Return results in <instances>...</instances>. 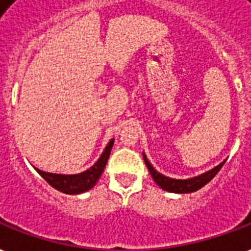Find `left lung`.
Masks as SVG:
<instances>
[{"label":"left lung","mask_w":251,"mask_h":251,"mask_svg":"<svg viewBox=\"0 0 251 251\" xmlns=\"http://www.w3.org/2000/svg\"><path fill=\"white\" fill-rule=\"evenodd\" d=\"M144 161H145V165H147L148 170L151 173V176L154 179L158 186H160L162 190H166L169 192H176V194H186V192H194L196 190H199L203 186L208 183L209 180L212 179L213 176H216L217 173L220 172V169L223 168V165L225 164L221 162L220 165H217L216 168L209 170V172L204 173L199 176H195V178H190V179H173V178H169V176H165L162 174L157 172L156 169L153 168L151 162L148 161V158L144 154Z\"/></svg>","instance_id":"left-lung-1"}]
</instances>
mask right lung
Segmentation results:
<instances>
[{"mask_svg": "<svg viewBox=\"0 0 251 251\" xmlns=\"http://www.w3.org/2000/svg\"><path fill=\"white\" fill-rule=\"evenodd\" d=\"M112 145H114V140H111L108 145L104 149V152L102 153V156L89 170L79 174H75V176H63V174H52V173L42 172L36 169V172L44 178V179L51 184L52 187H55L56 190L64 192V194H81L87 190H90L91 187H94L95 183L98 182V179L102 176L106 164H107L108 157L111 153Z\"/></svg>", "mask_w": 251, "mask_h": 251, "instance_id": "1", "label": "right lung"}]
</instances>
